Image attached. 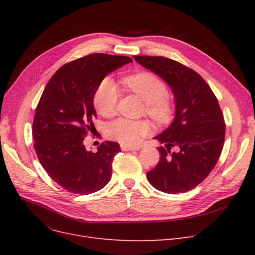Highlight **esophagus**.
Listing matches in <instances>:
<instances>
[{
    "label": "esophagus",
    "instance_id": "obj_1",
    "mask_svg": "<svg viewBox=\"0 0 255 255\" xmlns=\"http://www.w3.org/2000/svg\"><path fill=\"white\" fill-rule=\"evenodd\" d=\"M121 149L122 151H138L140 146H128V145H121Z\"/></svg>",
    "mask_w": 255,
    "mask_h": 255
}]
</instances>
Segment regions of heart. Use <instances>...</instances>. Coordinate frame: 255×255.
<instances>
[{
	"label": "heart",
	"instance_id": "obj_1",
	"mask_svg": "<svg viewBox=\"0 0 255 255\" xmlns=\"http://www.w3.org/2000/svg\"><path fill=\"white\" fill-rule=\"evenodd\" d=\"M124 86L146 102V113L157 123H166L173 113L172 101L165 95L166 87L161 79L150 72H139L123 78ZM120 93L113 79L106 77L98 86L94 104L103 117H112L117 112ZM152 127L145 120L121 118L110 124L107 136L123 145H136L149 135Z\"/></svg>",
	"mask_w": 255,
	"mask_h": 255
}]
</instances>
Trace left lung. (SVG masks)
<instances>
[{
	"label": "left lung",
	"instance_id": "8db88e82",
	"mask_svg": "<svg viewBox=\"0 0 255 255\" xmlns=\"http://www.w3.org/2000/svg\"><path fill=\"white\" fill-rule=\"evenodd\" d=\"M134 59L164 80L176 101L173 122L155 137L165 146L158 148L160 160L146 178L159 191H189L209 176L223 148L225 123L218 100L202 76L177 61L150 56ZM173 146L178 151L171 153Z\"/></svg>",
	"mask_w": 255,
	"mask_h": 255
}]
</instances>
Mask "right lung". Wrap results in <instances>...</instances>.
Listing matches in <instances>:
<instances>
[{"instance_id": "right-lung-1", "label": "right lung", "mask_w": 255, "mask_h": 255, "mask_svg": "<svg viewBox=\"0 0 255 255\" xmlns=\"http://www.w3.org/2000/svg\"><path fill=\"white\" fill-rule=\"evenodd\" d=\"M131 62L129 57L93 53L62 66L46 85L33 121L34 148L48 176L65 190L86 195L110 182L120 144L105 141L93 153L84 141L96 118L93 99L98 86Z\"/></svg>"}]
</instances>
